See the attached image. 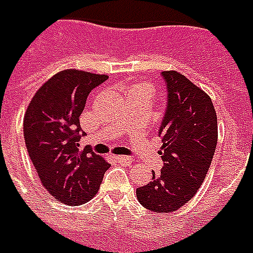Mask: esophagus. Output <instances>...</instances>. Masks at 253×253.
I'll list each match as a JSON object with an SVG mask.
<instances>
[{
  "label": "esophagus",
  "instance_id": "obj_1",
  "mask_svg": "<svg viewBox=\"0 0 253 253\" xmlns=\"http://www.w3.org/2000/svg\"><path fill=\"white\" fill-rule=\"evenodd\" d=\"M116 161L118 164L123 165H129L132 162V158L130 157H126V155H120V157H116Z\"/></svg>",
  "mask_w": 253,
  "mask_h": 253
}]
</instances>
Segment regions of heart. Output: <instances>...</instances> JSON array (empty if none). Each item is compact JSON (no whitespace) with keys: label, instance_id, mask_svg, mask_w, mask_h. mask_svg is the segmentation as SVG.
Wrapping results in <instances>:
<instances>
[{"label":"heart","instance_id":"heart-1","mask_svg":"<svg viewBox=\"0 0 253 253\" xmlns=\"http://www.w3.org/2000/svg\"><path fill=\"white\" fill-rule=\"evenodd\" d=\"M137 85H139V87H147V88H150V87H148V85H146V84H137Z\"/></svg>","mask_w":253,"mask_h":253}]
</instances>
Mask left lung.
<instances>
[{"label":"left lung","mask_w":253,"mask_h":253,"mask_svg":"<svg viewBox=\"0 0 253 253\" xmlns=\"http://www.w3.org/2000/svg\"><path fill=\"white\" fill-rule=\"evenodd\" d=\"M168 109L159 135L164 168L136 189L139 203L154 212H173L188 203L207 175L218 141V120L207 92L182 73L165 71Z\"/></svg>","instance_id":"obj_1"}]
</instances>
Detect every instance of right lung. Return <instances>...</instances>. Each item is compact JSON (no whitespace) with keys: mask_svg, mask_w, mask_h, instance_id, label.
<instances>
[{"mask_svg":"<svg viewBox=\"0 0 253 253\" xmlns=\"http://www.w3.org/2000/svg\"><path fill=\"white\" fill-rule=\"evenodd\" d=\"M107 75L64 69L38 89L23 121L28 155L46 191L57 202L80 206L99 191L110 164L80 150V121L87 96Z\"/></svg>","mask_w":253,"mask_h":253,"instance_id":"right-lung-1","label":"right lung"}]
</instances>
